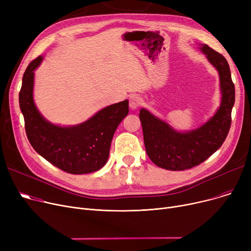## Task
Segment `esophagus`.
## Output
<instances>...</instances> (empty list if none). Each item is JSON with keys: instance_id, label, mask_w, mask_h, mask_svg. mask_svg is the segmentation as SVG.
I'll return each mask as SVG.
<instances>
[{"instance_id": "obj_1", "label": "esophagus", "mask_w": 251, "mask_h": 251, "mask_svg": "<svg viewBox=\"0 0 251 251\" xmlns=\"http://www.w3.org/2000/svg\"><path fill=\"white\" fill-rule=\"evenodd\" d=\"M141 101H142V100L138 96L130 97V99H129V107H130V109H132V110L137 109L139 105H140Z\"/></svg>"}]
</instances>
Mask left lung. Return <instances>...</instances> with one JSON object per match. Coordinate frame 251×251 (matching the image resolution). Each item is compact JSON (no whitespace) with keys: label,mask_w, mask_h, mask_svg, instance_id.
Listing matches in <instances>:
<instances>
[{"label":"left lung","mask_w":251,"mask_h":251,"mask_svg":"<svg viewBox=\"0 0 251 251\" xmlns=\"http://www.w3.org/2000/svg\"><path fill=\"white\" fill-rule=\"evenodd\" d=\"M199 49L220 77L221 103L214 116L199 128L181 132L147 109L139 112L147 153L154 165L166 170L183 171L204 162L222 147L230 130L235 86L229 64L207 45Z\"/></svg>","instance_id":"obj_1"}]
</instances>
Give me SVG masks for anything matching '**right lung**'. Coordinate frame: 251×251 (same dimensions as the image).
<instances>
[{
	"label": "right lung",
	"instance_id": "1",
	"mask_svg": "<svg viewBox=\"0 0 251 251\" xmlns=\"http://www.w3.org/2000/svg\"><path fill=\"white\" fill-rule=\"evenodd\" d=\"M44 60L39 56L26 68L19 92L25 131L34 149L48 162L70 174H87L108 162L117 127L128 115L129 101L108 105L88 120L74 126L52 124L39 113L33 100L34 71Z\"/></svg>",
	"mask_w": 251,
	"mask_h": 251
}]
</instances>
